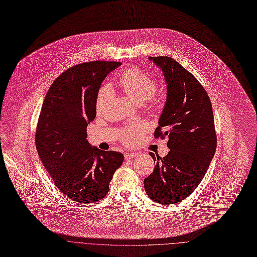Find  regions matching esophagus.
Returning <instances> with one entry per match:
<instances>
[{
    "instance_id": "obj_1",
    "label": "esophagus",
    "mask_w": 257,
    "mask_h": 257,
    "mask_svg": "<svg viewBox=\"0 0 257 257\" xmlns=\"http://www.w3.org/2000/svg\"><path fill=\"white\" fill-rule=\"evenodd\" d=\"M137 156H138L137 153H125V154H124V158H125L126 160L133 159V158H135V157H137Z\"/></svg>"
}]
</instances>
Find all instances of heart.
<instances>
[{
  "instance_id": "b5f03b06",
  "label": "heart",
  "mask_w": 257,
  "mask_h": 257,
  "mask_svg": "<svg viewBox=\"0 0 257 257\" xmlns=\"http://www.w3.org/2000/svg\"><path fill=\"white\" fill-rule=\"evenodd\" d=\"M119 85L123 93L127 95L134 102H136L137 104H141L147 99L152 98L157 89L155 80H153L151 77L136 68L128 69L122 73L119 79ZM110 96V86H104L100 89L96 99L97 113H102L105 110ZM143 132L144 126L140 123L130 125L123 131L121 140L126 145H133Z\"/></svg>"
}]
</instances>
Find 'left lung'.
<instances>
[{
	"label": "left lung",
	"instance_id": "obj_1",
	"mask_svg": "<svg viewBox=\"0 0 257 257\" xmlns=\"http://www.w3.org/2000/svg\"><path fill=\"white\" fill-rule=\"evenodd\" d=\"M167 85L166 102L155 131L169 138V153L160 158L149 153L156 166L144 179L147 195L161 204H173L191 194L206 174L217 148L213 107L199 82L169 57H149Z\"/></svg>",
	"mask_w": 257,
	"mask_h": 257
}]
</instances>
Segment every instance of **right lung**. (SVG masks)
<instances>
[{
    "instance_id": "obj_1",
    "label": "right lung",
    "mask_w": 257,
    "mask_h": 257,
    "mask_svg": "<svg viewBox=\"0 0 257 257\" xmlns=\"http://www.w3.org/2000/svg\"><path fill=\"white\" fill-rule=\"evenodd\" d=\"M121 63L95 61L61 74L43 100L35 134L38 156L58 188L86 206L103 198L123 155L87 140L101 83Z\"/></svg>"
}]
</instances>
